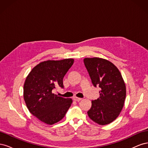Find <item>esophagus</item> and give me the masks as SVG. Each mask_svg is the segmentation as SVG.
Instances as JSON below:
<instances>
[{
    "mask_svg": "<svg viewBox=\"0 0 148 148\" xmlns=\"http://www.w3.org/2000/svg\"><path fill=\"white\" fill-rule=\"evenodd\" d=\"M73 99H74V101H75L79 102V101H81L82 99V98H79V97H73Z\"/></svg>",
    "mask_w": 148,
    "mask_h": 148,
    "instance_id": "esophagus-1",
    "label": "esophagus"
}]
</instances>
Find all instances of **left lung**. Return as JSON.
<instances>
[{"label":"left lung","mask_w":148,"mask_h":148,"mask_svg":"<svg viewBox=\"0 0 148 148\" xmlns=\"http://www.w3.org/2000/svg\"><path fill=\"white\" fill-rule=\"evenodd\" d=\"M85 66L94 86L101 88L100 97L92 101L88 114L94 122L104 125L112 122L122 111L126 97V87L119 69L101 58H85Z\"/></svg>","instance_id":"obj_1"}]
</instances>
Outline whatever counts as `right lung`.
<instances>
[{
	"instance_id": "obj_1",
	"label": "right lung",
	"mask_w": 148,
	"mask_h": 148,
	"mask_svg": "<svg viewBox=\"0 0 148 148\" xmlns=\"http://www.w3.org/2000/svg\"><path fill=\"white\" fill-rule=\"evenodd\" d=\"M72 59L41 62L26 77L23 96L30 113L41 122L53 125L64 117L72 99L59 96L52 91L64 88L63 78L73 64Z\"/></svg>"
}]
</instances>
